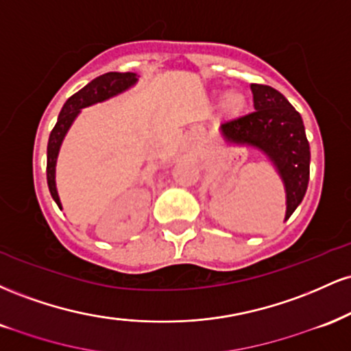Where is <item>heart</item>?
Returning a JSON list of instances; mask_svg holds the SVG:
<instances>
[{
	"mask_svg": "<svg viewBox=\"0 0 351 351\" xmlns=\"http://www.w3.org/2000/svg\"><path fill=\"white\" fill-rule=\"evenodd\" d=\"M244 104L243 94L236 90H229L223 95V108L226 112H237Z\"/></svg>",
	"mask_w": 351,
	"mask_h": 351,
	"instance_id": "b5f03b06",
	"label": "heart"
}]
</instances>
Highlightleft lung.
Here are the masks:
<instances>
[{"label": "left lung", "mask_w": 351, "mask_h": 351, "mask_svg": "<svg viewBox=\"0 0 351 351\" xmlns=\"http://www.w3.org/2000/svg\"><path fill=\"white\" fill-rule=\"evenodd\" d=\"M251 114L221 125L224 138L232 143L261 148L279 170L287 193V213L292 216L304 199L310 178V147L299 112L276 88L251 84Z\"/></svg>", "instance_id": "1"}]
</instances>
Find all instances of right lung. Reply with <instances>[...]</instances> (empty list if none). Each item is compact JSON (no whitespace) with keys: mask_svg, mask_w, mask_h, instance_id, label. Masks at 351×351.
<instances>
[{"mask_svg":"<svg viewBox=\"0 0 351 351\" xmlns=\"http://www.w3.org/2000/svg\"><path fill=\"white\" fill-rule=\"evenodd\" d=\"M136 82V75L134 72H107V74L99 75L92 82H88L86 87L80 88L79 92H75L72 97L67 99V102L64 104L62 110H60L58 123L52 128L49 135V142H47V186H49L52 199L58 203L60 208V201L58 196V189H56V160H58L59 147L62 143L64 135L69 130L72 120L75 119V115L79 114L80 108L92 106L95 102H102L112 95L120 94V92L134 86Z\"/></svg>","mask_w":351,"mask_h":351,"instance_id":"right-lung-1","label":"right lung"}]
</instances>
